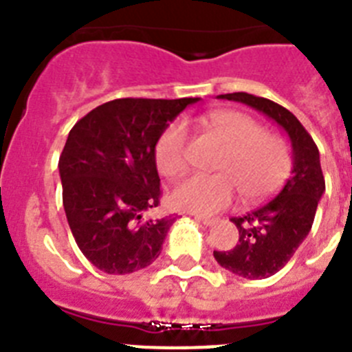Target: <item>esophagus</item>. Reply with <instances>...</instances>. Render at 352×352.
Returning <instances> with one entry per match:
<instances>
[{
    "mask_svg": "<svg viewBox=\"0 0 352 352\" xmlns=\"http://www.w3.org/2000/svg\"><path fill=\"white\" fill-rule=\"evenodd\" d=\"M195 220L204 223V226H213V223L217 222V219H211V217H201V214H195Z\"/></svg>",
    "mask_w": 352,
    "mask_h": 352,
    "instance_id": "1",
    "label": "esophagus"
}]
</instances>
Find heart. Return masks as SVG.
Wrapping results in <instances>:
<instances>
[{
	"label": "heart",
	"instance_id": "b5f03b06",
	"mask_svg": "<svg viewBox=\"0 0 352 352\" xmlns=\"http://www.w3.org/2000/svg\"><path fill=\"white\" fill-rule=\"evenodd\" d=\"M204 126L226 144L214 167L219 174H194L170 192L174 208L192 213H214L234 199L236 187L245 199H257L275 190L291 169L285 142L266 132L259 121L239 111H217ZM188 132L173 121L155 144V164L160 174L176 178L186 169Z\"/></svg>",
	"mask_w": 352,
	"mask_h": 352
}]
</instances>
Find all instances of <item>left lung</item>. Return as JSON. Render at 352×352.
<instances>
[{
    "mask_svg": "<svg viewBox=\"0 0 352 352\" xmlns=\"http://www.w3.org/2000/svg\"><path fill=\"white\" fill-rule=\"evenodd\" d=\"M241 102L272 118L287 132L292 146V170L278 195L245 217H232L239 239L232 250H214L217 263L243 278H268L280 272L309 236L319 199L324 194L319 149L298 118L282 105L248 93L219 95Z\"/></svg>",
    "mask_w": 352,
    "mask_h": 352,
    "instance_id": "1",
    "label": "left lung"
}]
</instances>
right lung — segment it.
<instances>
[{
  "instance_id": "1",
  "label": "right lung",
  "mask_w": 352,
  "mask_h": 352,
  "mask_svg": "<svg viewBox=\"0 0 352 352\" xmlns=\"http://www.w3.org/2000/svg\"><path fill=\"white\" fill-rule=\"evenodd\" d=\"M199 98H118L77 121L61 151L63 208L77 247L109 275L157 261L176 219H144L160 204L155 144Z\"/></svg>"
}]
</instances>
